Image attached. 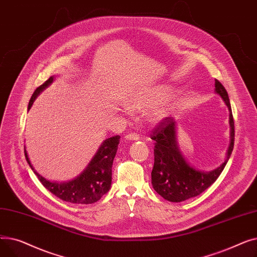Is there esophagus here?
<instances>
[{
	"label": "esophagus",
	"instance_id": "obj_1",
	"mask_svg": "<svg viewBox=\"0 0 257 257\" xmlns=\"http://www.w3.org/2000/svg\"><path fill=\"white\" fill-rule=\"evenodd\" d=\"M125 139L127 141H139L140 136L137 133H129V134H127V136H125Z\"/></svg>",
	"mask_w": 257,
	"mask_h": 257
}]
</instances>
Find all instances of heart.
<instances>
[{"mask_svg":"<svg viewBox=\"0 0 257 257\" xmlns=\"http://www.w3.org/2000/svg\"><path fill=\"white\" fill-rule=\"evenodd\" d=\"M169 94V89L166 87H154L145 89L134 96L129 105L132 108H147L163 102ZM167 114V106L160 104L150 111L149 115L153 120H160Z\"/></svg>","mask_w":257,"mask_h":257,"instance_id":"heart-1","label":"heart"}]
</instances>
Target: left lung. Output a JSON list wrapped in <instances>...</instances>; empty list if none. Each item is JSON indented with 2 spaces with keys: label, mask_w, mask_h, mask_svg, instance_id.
Here are the masks:
<instances>
[{
  "label": "left lung",
  "mask_w": 257,
  "mask_h": 257,
  "mask_svg": "<svg viewBox=\"0 0 257 257\" xmlns=\"http://www.w3.org/2000/svg\"><path fill=\"white\" fill-rule=\"evenodd\" d=\"M215 92L226 103L230 114V145L224 163L215 170L203 172L194 169L183 157L176 139V120L165 117L153 129L151 140L154 146V167L151 173L155 192L170 202H182L199 196L218 179L223 172L234 146V120L228 93L220 81L215 79Z\"/></svg>",
  "instance_id": "1"
}]
</instances>
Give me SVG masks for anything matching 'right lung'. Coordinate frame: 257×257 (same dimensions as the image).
Masks as SVG:
<instances>
[{"mask_svg":"<svg viewBox=\"0 0 257 257\" xmlns=\"http://www.w3.org/2000/svg\"><path fill=\"white\" fill-rule=\"evenodd\" d=\"M53 80L54 77H50L45 83L35 89L29 101L28 110L31 108L35 98L40 93V91H43L47 86H49L53 82ZM119 136H114L105 140L83 173L76 179L69 182L58 183L45 179L33 169L26 149L25 156L39 181L54 196L65 202H70V203L91 204L99 201L103 195L109 191L112 175L111 169L119 143Z\"/></svg>","mask_w":257,"mask_h":257,"instance_id":"obj_1","label":"right lung"}]
</instances>
